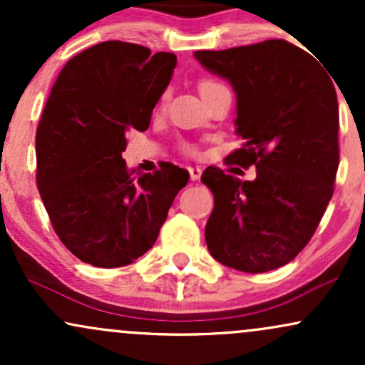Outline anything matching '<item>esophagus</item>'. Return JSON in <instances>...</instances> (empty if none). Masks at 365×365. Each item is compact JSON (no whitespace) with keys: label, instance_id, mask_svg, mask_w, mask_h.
<instances>
[{"label":"esophagus","instance_id":"34e87169","mask_svg":"<svg viewBox=\"0 0 365 365\" xmlns=\"http://www.w3.org/2000/svg\"><path fill=\"white\" fill-rule=\"evenodd\" d=\"M188 173H190V180H192V182H197V180L200 178V175H202V170H200V168H194V166H192V168H188Z\"/></svg>","mask_w":365,"mask_h":365}]
</instances>
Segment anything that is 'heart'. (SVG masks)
<instances>
[{"label": "heart", "mask_w": 365, "mask_h": 365, "mask_svg": "<svg viewBox=\"0 0 365 365\" xmlns=\"http://www.w3.org/2000/svg\"><path fill=\"white\" fill-rule=\"evenodd\" d=\"M217 86H221L220 82H216V81H202L200 82V86H199V91H200V94H202V92H206V91H209V89H215V87H217ZM187 150H192V148L190 145H187L185 148Z\"/></svg>", "instance_id": "heart-1"}]
</instances>
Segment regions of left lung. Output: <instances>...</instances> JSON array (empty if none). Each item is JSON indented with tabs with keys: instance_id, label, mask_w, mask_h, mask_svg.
<instances>
[{
	"instance_id": "8db88e82",
	"label": "left lung",
	"mask_w": 365,
	"mask_h": 365,
	"mask_svg": "<svg viewBox=\"0 0 365 365\" xmlns=\"http://www.w3.org/2000/svg\"><path fill=\"white\" fill-rule=\"evenodd\" d=\"M194 56L235 91V133L245 144L228 161L255 165L257 173L242 182L204 170L200 180L215 195L207 249L244 273L278 269L309 244L333 195L340 159L333 75L283 39Z\"/></svg>"
}]
</instances>
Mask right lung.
Returning a JSON list of instances; mask_svg holds the SVG:
<instances>
[{"mask_svg":"<svg viewBox=\"0 0 365 365\" xmlns=\"http://www.w3.org/2000/svg\"><path fill=\"white\" fill-rule=\"evenodd\" d=\"M173 53L106 41L63 66L36 135L37 188L54 232L87 264L120 267L154 245L188 171H128L127 132L149 128Z\"/></svg>","mask_w":365,"mask_h":365,"instance_id":"obj_1","label":"right lung"}]
</instances>
